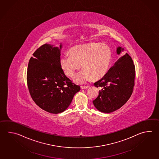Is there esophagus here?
Returning a JSON list of instances; mask_svg holds the SVG:
<instances>
[{
    "instance_id": "1",
    "label": "esophagus",
    "mask_w": 159,
    "mask_h": 159,
    "mask_svg": "<svg viewBox=\"0 0 159 159\" xmlns=\"http://www.w3.org/2000/svg\"><path fill=\"white\" fill-rule=\"evenodd\" d=\"M89 87H90L89 85H88V86H81V88L82 89H87Z\"/></svg>"
}]
</instances>
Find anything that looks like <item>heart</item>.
I'll use <instances>...</instances> for the list:
<instances>
[{
  "label": "heart",
  "instance_id": "heart-1",
  "mask_svg": "<svg viewBox=\"0 0 159 159\" xmlns=\"http://www.w3.org/2000/svg\"><path fill=\"white\" fill-rule=\"evenodd\" d=\"M70 55L62 56L59 61L65 74L73 78L80 67L83 70L74 79L77 83L83 84L92 79L103 78L107 73L112 59V52L104 43L88 42L72 47Z\"/></svg>",
  "mask_w": 159,
  "mask_h": 159
}]
</instances>
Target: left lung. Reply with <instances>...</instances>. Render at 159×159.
Here are the masks:
<instances>
[{
  "label": "left lung",
  "instance_id": "8db88e82",
  "mask_svg": "<svg viewBox=\"0 0 159 159\" xmlns=\"http://www.w3.org/2000/svg\"><path fill=\"white\" fill-rule=\"evenodd\" d=\"M124 49L118 46L120 55ZM135 69L133 59L126 53L115 62L113 67L100 80L94 83L100 88L98 97L93 104L101 112L109 113L120 109L130 98L134 86Z\"/></svg>",
  "mask_w": 159,
  "mask_h": 159
}]
</instances>
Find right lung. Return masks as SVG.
Wrapping results in <instances>:
<instances>
[{"label":"right lung","instance_id":"add662e5","mask_svg":"<svg viewBox=\"0 0 159 159\" xmlns=\"http://www.w3.org/2000/svg\"><path fill=\"white\" fill-rule=\"evenodd\" d=\"M60 47L46 43L33 53L27 71V84L33 101L52 114L62 113L80 89L65 75L59 65Z\"/></svg>","mask_w":159,"mask_h":159}]
</instances>
